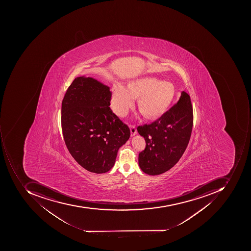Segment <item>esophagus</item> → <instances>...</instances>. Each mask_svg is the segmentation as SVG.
Masks as SVG:
<instances>
[{"mask_svg":"<svg viewBox=\"0 0 251 251\" xmlns=\"http://www.w3.org/2000/svg\"><path fill=\"white\" fill-rule=\"evenodd\" d=\"M129 128H130V134H131V136H134L135 135H136L137 130H136V126L134 125H130Z\"/></svg>","mask_w":251,"mask_h":251,"instance_id":"34e87169","label":"esophagus"}]
</instances>
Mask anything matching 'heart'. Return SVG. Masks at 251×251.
<instances>
[{"label":"heart","mask_w":251,"mask_h":251,"mask_svg":"<svg viewBox=\"0 0 251 251\" xmlns=\"http://www.w3.org/2000/svg\"><path fill=\"white\" fill-rule=\"evenodd\" d=\"M112 92L111 106L117 115L125 116L138 99V108L149 119L162 116L175 97V88L171 83L149 77L130 80L126 88L115 84Z\"/></svg>","instance_id":"obj_1"}]
</instances>
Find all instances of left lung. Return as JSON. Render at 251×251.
<instances>
[{
	"label": "left lung",
	"instance_id": "1",
	"mask_svg": "<svg viewBox=\"0 0 251 251\" xmlns=\"http://www.w3.org/2000/svg\"><path fill=\"white\" fill-rule=\"evenodd\" d=\"M193 126L190 97L185 91L174 106L157 121L138 126L146 146L139 154L143 172L155 176L171 169L182 157L189 144Z\"/></svg>",
	"mask_w": 251,
	"mask_h": 251
}]
</instances>
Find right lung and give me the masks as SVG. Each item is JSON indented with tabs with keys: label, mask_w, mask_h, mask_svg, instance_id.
<instances>
[{
	"label": "right lung",
	"mask_w": 251,
	"mask_h": 251,
	"mask_svg": "<svg viewBox=\"0 0 251 251\" xmlns=\"http://www.w3.org/2000/svg\"><path fill=\"white\" fill-rule=\"evenodd\" d=\"M109 87L94 77L73 80L62 102V134L72 157L95 174L111 170L118 149L130 136L127 125L110 108Z\"/></svg>",
	"instance_id": "obj_1"
}]
</instances>
